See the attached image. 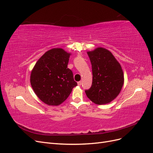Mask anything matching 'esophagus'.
<instances>
[{
  "label": "esophagus",
  "mask_w": 153,
  "mask_h": 153,
  "mask_svg": "<svg viewBox=\"0 0 153 153\" xmlns=\"http://www.w3.org/2000/svg\"><path fill=\"white\" fill-rule=\"evenodd\" d=\"M81 84H82V82L80 81V82H78V85H79V86H80L81 85Z\"/></svg>",
  "instance_id": "1"
}]
</instances>
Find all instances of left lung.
<instances>
[{"instance_id":"left-lung-1","label":"left lung","mask_w":153,"mask_h":153,"mask_svg":"<svg viewBox=\"0 0 153 153\" xmlns=\"http://www.w3.org/2000/svg\"><path fill=\"white\" fill-rule=\"evenodd\" d=\"M92 65V83L85 92L87 98L97 105L111 102L121 91L124 75L120 64L110 51L98 48L88 52Z\"/></svg>"}]
</instances>
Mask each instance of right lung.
<instances>
[{
    "mask_svg": "<svg viewBox=\"0 0 153 153\" xmlns=\"http://www.w3.org/2000/svg\"><path fill=\"white\" fill-rule=\"evenodd\" d=\"M70 54L62 48L47 51L35 64L30 84L38 98L48 105L57 106L65 101L77 85L68 68Z\"/></svg>",
    "mask_w": 153,
    "mask_h": 153,
    "instance_id": "right-lung-1",
    "label": "right lung"
}]
</instances>
